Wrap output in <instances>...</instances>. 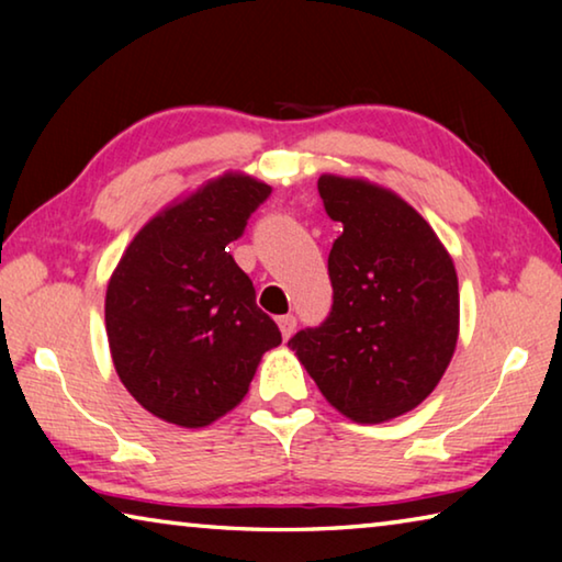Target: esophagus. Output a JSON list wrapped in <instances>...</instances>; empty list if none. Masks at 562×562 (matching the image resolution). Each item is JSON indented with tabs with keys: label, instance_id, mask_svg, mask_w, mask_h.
<instances>
[{
	"label": "esophagus",
	"instance_id": "esophagus-1",
	"mask_svg": "<svg viewBox=\"0 0 562 562\" xmlns=\"http://www.w3.org/2000/svg\"><path fill=\"white\" fill-rule=\"evenodd\" d=\"M278 325L282 331V339H290L294 327H297V319H294L292 315H282V317H278Z\"/></svg>",
	"mask_w": 562,
	"mask_h": 562
}]
</instances>
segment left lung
<instances>
[{
  "label": "left lung",
  "mask_w": 562,
  "mask_h": 562,
  "mask_svg": "<svg viewBox=\"0 0 562 562\" xmlns=\"http://www.w3.org/2000/svg\"><path fill=\"white\" fill-rule=\"evenodd\" d=\"M325 211L341 225L329 252V317L288 347L322 396L357 424H384L429 396L459 341V278L434 227L367 178L325 173Z\"/></svg>",
  "instance_id": "left-lung-1"
}]
</instances>
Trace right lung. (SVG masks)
<instances>
[{
  "instance_id": "add662e5",
  "label": "right lung",
  "mask_w": 562,
  "mask_h": 562,
  "mask_svg": "<svg viewBox=\"0 0 562 562\" xmlns=\"http://www.w3.org/2000/svg\"><path fill=\"white\" fill-rule=\"evenodd\" d=\"M270 195L227 170L176 198L140 227L106 288V335L116 374L168 424L203 429L243 402L262 355L282 337L227 243Z\"/></svg>"
}]
</instances>
